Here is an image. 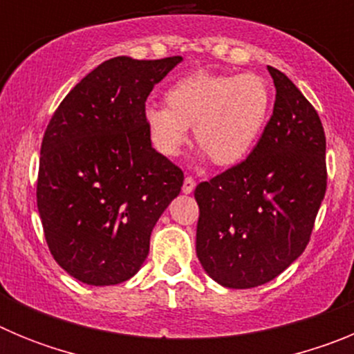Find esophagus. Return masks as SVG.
Instances as JSON below:
<instances>
[{
    "instance_id": "obj_1",
    "label": "esophagus",
    "mask_w": 354,
    "mask_h": 354,
    "mask_svg": "<svg viewBox=\"0 0 354 354\" xmlns=\"http://www.w3.org/2000/svg\"><path fill=\"white\" fill-rule=\"evenodd\" d=\"M195 186H196L195 179H193V177H186V179H184V184H183V193H184V195H189V193H193Z\"/></svg>"
}]
</instances>
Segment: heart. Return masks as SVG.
<instances>
[{"label": "heart", "instance_id": "b5f03b06", "mask_svg": "<svg viewBox=\"0 0 354 354\" xmlns=\"http://www.w3.org/2000/svg\"><path fill=\"white\" fill-rule=\"evenodd\" d=\"M167 108L143 111L147 134L159 154L177 156L193 127L195 143L216 167L245 161L257 145L271 109V90L257 74L195 72L165 93Z\"/></svg>", "mask_w": 354, "mask_h": 354}]
</instances>
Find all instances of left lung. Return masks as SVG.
Here are the masks:
<instances>
[{"label":"left lung","instance_id":"left-lung-1","mask_svg":"<svg viewBox=\"0 0 354 354\" xmlns=\"http://www.w3.org/2000/svg\"><path fill=\"white\" fill-rule=\"evenodd\" d=\"M273 115L248 158L195 189L196 257L228 289L271 282L305 252L326 193V138L296 84L268 65Z\"/></svg>","mask_w":354,"mask_h":354}]
</instances>
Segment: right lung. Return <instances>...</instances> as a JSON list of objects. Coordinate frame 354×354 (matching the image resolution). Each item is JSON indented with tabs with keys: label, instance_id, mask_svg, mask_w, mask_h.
<instances>
[{
	"label": "right lung",
	"instance_id": "right-lung-1",
	"mask_svg": "<svg viewBox=\"0 0 354 354\" xmlns=\"http://www.w3.org/2000/svg\"><path fill=\"white\" fill-rule=\"evenodd\" d=\"M183 56L102 62L67 93L40 147L37 207L55 261L86 286L138 273L184 175L152 147L143 111Z\"/></svg>",
	"mask_w": 354,
	"mask_h": 354
}]
</instances>
